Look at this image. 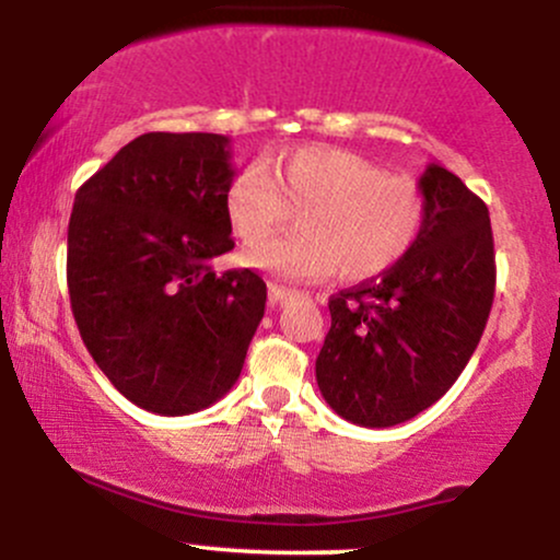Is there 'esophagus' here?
<instances>
[{"label":"esophagus","mask_w":560,"mask_h":560,"mask_svg":"<svg viewBox=\"0 0 560 560\" xmlns=\"http://www.w3.org/2000/svg\"><path fill=\"white\" fill-rule=\"evenodd\" d=\"M268 298H271V302H287V300H292V298H298V292H294V289H289V287H281V284H268Z\"/></svg>","instance_id":"34e87169"}]
</instances>
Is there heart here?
Listing matches in <instances>:
<instances>
[{
  "label": "heart",
  "mask_w": 560,
  "mask_h": 560,
  "mask_svg": "<svg viewBox=\"0 0 560 560\" xmlns=\"http://www.w3.org/2000/svg\"><path fill=\"white\" fill-rule=\"evenodd\" d=\"M229 226L249 244L242 262L284 281H347L389 271L419 242L427 197L413 182L387 176L355 152L305 144L236 173L223 195ZM300 209L294 235L264 241ZM261 238L264 242L258 243Z\"/></svg>",
  "instance_id": "b5f03b06"
}]
</instances>
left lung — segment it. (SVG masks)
<instances>
[{
  "label": "left lung",
  "mask_w": 560,
  "mask_h": 560,
  "mask_svg": "<svg viewBox=\"0 0 560 560\" xmlns=\"http://www.w3.org/2000/svg\"><path fill=\"white\" fill-rule=\"evenodd\" d=\"M419 189L427 223L413 249L378 279L329 300L316 382L324 400L358 427H395L440 400L490 318V210L442 165H427Z\"/></svg>",
  "instance_id": "left-lung-1"
}]
</instances>
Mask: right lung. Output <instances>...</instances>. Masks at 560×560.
<instances>
[{
  "label": "right lung",
  "mask_w": 560,
  "mask_h": 560,
  "mask_svg": "<svg viewBox=\"0 0 560 560\" xmlns=\"http://www.w3.org/2000/svg\"><path fill=\"white\" fill-rule=\"evenodd\" d=\"M229 137L141 133L75 191L68 292L81 339L120 395L160 416L221 400L266 313L258 273L213 271L234 247Z\"/></svg>",
  "instance_id": "obj_1"
}]
</instances>
